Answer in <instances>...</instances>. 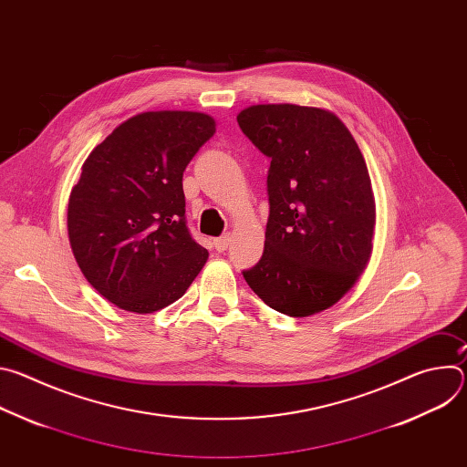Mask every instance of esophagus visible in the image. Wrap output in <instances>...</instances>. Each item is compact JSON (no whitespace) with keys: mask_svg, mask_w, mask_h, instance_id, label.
I'll return each instance as SVG.
<instances>
[{"mask_svg":"<svg viewBox=\"0 0 467 467\" xmlns=\"http://www.w3.org/2000/svg\"><path fill=\"white\" fill-rule=\"evenodd\" d=\"M229 244H231V234H223V236H220V238L214 240V247H216L220 253L225 251V249L229 247Z\"/></svg>","mask_w":467,"mask_h":467,"instance_id":"esophagus-1","label":"esophagus"}]
</instances>
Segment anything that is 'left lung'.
Here are the masks:
<instances>
[{"instance_id":"8db88e82","label":"left lung","mask_w":467,"mask_h":467,"mask_svg":"<svg viewBox=\"0 0 467 467\" xmlns=\"http://www.w3.org/2000/svg\"><path fill=\"white\" fill-rule=\"evenodd\" d=\"M236 119L272 159L264 253L244 279L281 314L321 312L353 288L371 256L375 197L366 161L348 127L323 109L253 105Z\"/></svg>"}]
</instances>
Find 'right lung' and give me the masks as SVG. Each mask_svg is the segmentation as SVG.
<instances>
[{
    "label": "right lung",
    "mask_w": 467,
    "mask_h": 467,
    "mask_svg": "<svg viewBox=\"0 0 467 467\" xmlns=\"http://www.w3.org/2000/svg\"><path fill=\"white\" fill-rule=\"evenodd\" d=\"M216 132L203 112H142L92 150L68 203L87 281L116 306L151 314L188 290L209 251L184 216L182 171Z\"/></svg>",
    "instance_id": "right-lung-1"
}]
</instances>
